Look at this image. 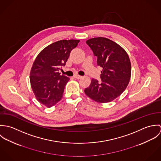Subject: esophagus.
Segmentation results:
<instances>
[{"label": "esophagus", "mask_w": 161, "mask_h": 161, "mask_svg": "<svg viewBox=\"0 0 161 161\" xmlns=\"http://www.w3.org/2000/svg\"><path fill=\"white\" fill-rule=\"evenodd\" d=\"M74 77L75 78V79H81L82 77V76H81V75H74Z\"/></svg>", "instance_id": "obj_1"}]
</instances>
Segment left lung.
I'll return each mask as SVG.
<instances>
[{"label": "left lung", "mask_w": 161, "mask_h": 161, "mask_svg": "<svg viewBox=\"0 0 161 161\" xmlns=\"http://www.w3.org/2000/svg\"><path fill=\"white\" fill-rule=\"evenodd\" d=\"M86 43L97 57V65L102 70L101 82L92 79L84 92L97 102H110L124 92L129 84L131 72L129 56L122 47L106 38H93Z\"/></svg>", "instance_id": "left-lung-1"}]
</instances>
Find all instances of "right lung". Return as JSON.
Instances as JSON below:
<instances>
[{"instance_id": "obj_1", "label": "right lung", "mask_w": 161, "mask_h": 161, "mask_svg": "<svg viewBox=\"0 0 161 161\" xmlns=\"http://www.w3.org/2000/svg\"><path fill=\"white\" fill-rule=\"evenodd\" d=\"M77 40H60L44 48L36 58L30 72L31 87L37 100L48 108L61 100L68 77L61 75L70 51L77 46Z\"/></svg>"}]
</instances>
